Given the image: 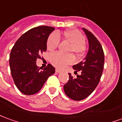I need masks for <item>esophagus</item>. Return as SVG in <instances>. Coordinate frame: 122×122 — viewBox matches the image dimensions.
Wrapping results in <instances>:
<instances>
[{
    "label": "esophagus",
    "mask_w": 122,
    "mask_h": 122,
    "mask_svg": "<svg viewBox=\"0 0 122 122\" xmlns=\"http://www.w3.org/2000/svg\"><path fill=\"white\" fill-rule=\"evenodd\" d=\"M55 72H56V73H61V71L59 69H56V70H55Z\"/></svg>",
    "instance_id": "34e87169"
}]
</instances>
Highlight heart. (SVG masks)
<instances>
[{
  "label": "heart",
  "instance_id": "obj_1",
  "mask_svg": "<svg viewBox=\"0 0 122 122\" xmlns=\"http://www.w3.org/2000/svg\"><path fill=\"white\" fill-rule=\"evenodd\" d=\"M64 37L71 43L69 51L73 52L76 56H81L86 50L85 36L81 31L76 30H71L64 32ZM60 36L57 32H53L47 39V48L52 51L57 48L60 43ZM50 62L53 65L59 69H63L67 65L73 63L75 59L72 55H65L60 52H55L50 55Z\"/></svg>",
  "mask_w": 122,
  "mask_h": 122
}]
</instances>
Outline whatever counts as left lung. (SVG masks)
<instances>
[{"mask_svg": "<svg viewBox=\"0 0 122 122\" xmlns=\"http://www.w3.org/2000/svg\"><path fill=\"white\" fill-rule=\"evenodd\" d=\"M88 41V51L84 60L73 65L75 79L69 73V81L64 85L65 93L70 98L79 101L91 94L99 83L104 69V54L102 46L91 31L82 28Z\"/></svg>", "mask_w": 122, "mask_h": 122, "instance_id": "left-lung-1", "label": "left lung"}]
</instances>
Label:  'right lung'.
<instances>
[{"mask_svg":"<svg viewBox=\"0 0 122 122\" xmlns=\"http://www.w3.org/2000/svg\"><path fill=\"white\" fill-rule=\"evenodd\" d=\"M54 28L41 25L26 31L16 41L10 55V68L16 87L25 95L37 93L55 69L51 64L40 70L36 59L47 50V41Z\"/></svg>","mask_w":122,"mask_h":122,"instance_id":"right-lung-1","label":"right lung"}]
</instances>
